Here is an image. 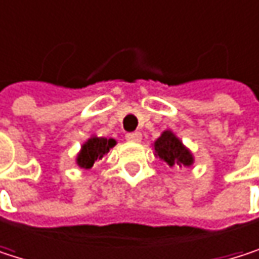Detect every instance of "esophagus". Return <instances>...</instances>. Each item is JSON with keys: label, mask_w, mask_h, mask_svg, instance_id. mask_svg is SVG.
Returning a JSON list of instances; mask_svg holds the SVG:
<instances>
[{"label": "esophagus", "mask_w": 259, "mask_h": 259, "mask_svg": "<svg viewBox=\"0 0 259 259\" xmlns=\"http://www.w3.org/2000/svg\"><path fill=\"white\" fill-rule=\"evenodd\" d=\"M125 140H127V141H131V143H141L143 135H141L140 132H131V134H127V135H125Z\"/></svg>", "instance_id": "34e87169"}]
</instances>
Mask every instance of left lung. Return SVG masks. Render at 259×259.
I'll return each instance as SVG.
<instances>
[{
    "instance_id": "obj_1",
    "label": "left lung",
    "mask_w": 259,
    "mask_h": 259,
    "mask_svg": "<svg viewBox=\"0 0 259 259\" xmlns=\"http://www.w3.org/2000/svg\"><path fill=\"white\" fill-rule=\"evenodd\" d=\"M153 155L167 164L170 168H190L194 164L193 152L182 143V140L170 128L164 131L161 137L152 144Z\"/></svg>"
}]
</instances>
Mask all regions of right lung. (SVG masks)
<instances>
[{
  "mask_svg": "<svg viewBox=\"0 0 259 259\" xmlns=\"http://www.w3.org/2000/svg\"><path fill=\"white\" fill-rule=\"evenodd\" d=\"M116 146V141L113 138H104V137H97L92 134L80 147L77 156H75V164L80 168L89 170L95 161L103 159L112 147Z\"/></svg>",
  "mask_w": 259,
  "mask_h": 259,
  "instance_id": "obj_1",
  "label": "right lung"
}]
</instances>
